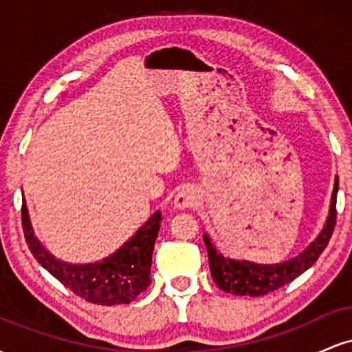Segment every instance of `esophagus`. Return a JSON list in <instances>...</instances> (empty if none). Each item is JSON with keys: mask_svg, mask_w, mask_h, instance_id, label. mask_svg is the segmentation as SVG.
I'll use <instances>...</instances> for the list:
<instances>
[{"mask_svg": "<svg viewBox=\"0 0 352 352\" xmlns=\"http://www.w3.org/2000/svg\"><path fill=\"white\" fill-rule=\"evenodd\" d=\"M199 204V195H197V190L193 187H184L179 190V193L175 195V200H173V205L175 208H188L195 207Z\"/></svg>", "mask_w": 352, "mask_h": 352, "instance_id": "obj_1", "label": "esophagus"}]
</instances>
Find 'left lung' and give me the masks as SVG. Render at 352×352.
I'll use <instances>...</instances> for the list:
<instances>
[{"label":"left lung","mask_w":352,"mask_h":352,"mask_svg":"<svg viewBox=\"0 0 352 352\" xmlns=\"http://www.w3.org/2000/svg\"><path fill=\"white\" fill-rule=\"evenodd\" d=\"M338 187L339 180L336 177L333 195H331L329 215L324 228L321 230L316 240L311 241L305 252H301L298 256L288 261L274 265H258L253 261H238L232 260V258H225L223 254L217 252L215 246L210 241V236L205 233L204 241L207 246L210 272H212L213 281L217 283L218 288L223 289L225 293L236 294V296H263V294L272 293L281 286L289 285L301 273L311 268L316 263L319 254L328 246L334 227H336Z\"/></svg>","instance_id":"1"}]
</instances>
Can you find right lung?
I'll list each match as a JSON object with an SVG mask.
<instances>
[{"label":"right lung","instance_id":"add662e5","mask_svg":"<svg viewBox=\"0 0 352 352\" xmlns=\"http://www.w3.org/2000/svg\"><path fill=\"white\" fill-rule=\"evenodd\" d=\"M23 232L26 243L38 263L72 293L89 302L102 306L129 305L151 285V266L155 238L159 235L162 213L155 212L111 256L98 263L71 265L54 258L41 245L31 227L28 207H21Z\"/></svg>","mask_w":352,"mask_h":352}]
</instances>
